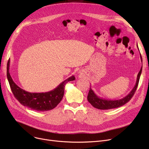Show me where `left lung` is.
Instances as JSON below:
<instances>
[{
	"instance_id": "obj_1",
	"label": "left lung",
	"mask_w": 149,
	"mask_h": 149,
	"mask_svg": "<svg viewBox=\"0 0 149 149\" xmlns=\"http://www.w3.org/2000/svg\"><path fill=\"white\" fill-rule=\"evenodd\" d=\"M137 47L138 48V45H137ZM140 57H141V61H143L142 57L141 54H140ZM142 68H143V65H142L141 68L139 72L137 75V79H136L135 86L132 89V90L130 92V93L127 96L120 100H106V99H104L98 97L90 87V90L89 91L88 95V101L91 104V105L93 106L94 107L98 109H102V110H107V109L117 108L124 105L125 104L127 103L128 101L130 100V99L134 95V93L138 87L141 74V72H142Z\"/></svg>"
}]
</instances>
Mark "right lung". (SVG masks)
I'll list each match as a JSON object with an SVG mask.
<instances>
[{
	"mask_svg": "<svg viewBox=\"0 0 149 149\" xmlns=\"http://www.w3.org/2000/svg\"><path fill=\"white\" fill-rule=\"evenodd\" d=\"M9 67L10 60L7 63L6 75L14 96L23 106L37 111H48L56 107L63 97L66 84L75 80L72 75L52 91L45 93H31L21 89L14 82L9 72Z\"/></svg>",
	"mask_w": 149,
	"mask_h": 149,
	"instance_id": "1",
	"label": "right lung"
}]
</instances>
